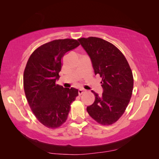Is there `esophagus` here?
<instances>
[{"instance_id":"obj_1","label":"esophagus","mask_w":159,"mask_h":159,"mask_svg":"<svg viewBox=\"0 0 159 159\" xmlns=\"http://www.w3.org/2000/svg\"><path fill=\"white\" fill-rule=\"evenodd\" d=\"M85 92V90H84V89H79V95H81L83 93H84Z\"/></svg>"}]
</instances>
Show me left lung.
Masks as SVG:
<instances>
[{
	"label": "left lung",
	"mask_w": 159,
	"mask_h": 159,
	"mask_svg": "<svg viewBox=\"0 0 159 159\" xmlns=\"http://www.w3.org/2000/svg\"><path fill=\"white\" fill-rule=\"evenodd\" d=\"M80 44L90 56L95 74L102 78V96L94 91L95 102L87 111L103 125L114 123L124 114L133 90V72L119 49L97 37L80 38Z\"/></svg>",
	"instance_id": "1"
}]
</instances>
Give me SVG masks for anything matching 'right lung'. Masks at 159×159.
Returning <instances> with one entry per match:
<instances>
[{
	"mask_svg": "<svg viewBox=\"0 0 159 159\" xmlns=\"http://www.w3.org/2000/svg\"><path fill=\"white\" fill-rule=\"evenodd\" d=\"M80 45L78 40L58 39L36 48L24 71L26 99L39 121L48 128H57L66 122L71 104L79 95L76 88L56 84L65 53Z\"/></svg>",
	"mask_w": 159,
	"mask_h": 159,
	"instance_id": "right-lung-1",
	"label": "right lung"
}]
</instances>
